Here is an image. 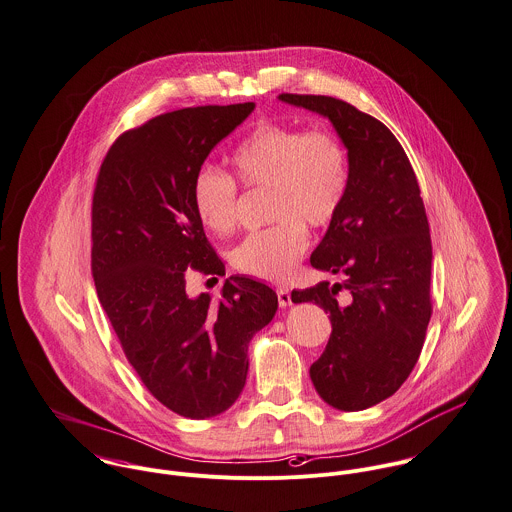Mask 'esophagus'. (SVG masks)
Wrapping results in <instances>:
<instances>
[{
  "label": "esophagus",
  "mask_w": 512,
  "mask_h": 512,
  "mask_svg": "<svg viewBox=\"0 0 512 512\" xmlns=\"http://www.w3.org/2000/svg\"><path fill=\"white\" fill-rule=\"evenodd\" d=\"M277 299H279V305H281V307H289V305H291V291L285 289V287L277 289Z\"/></svg>",
  "instance_id": "34e87169"
}]
</instances>
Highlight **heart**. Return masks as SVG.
<instances>
[{"label":"heart","instance_id":"b5f03b06","mask_svg":"<svg viewBox=\"0 0 512 512\" xmlns=\"http://www.w3.org/2000/svg\"><path fill=\"white\" fill-rule=\"evenodd\" d=\"M231 163L251 191L267 189V215L275 221L249 233L231 251L241 273L285 281L309 247L307 227L325 229L341 213L349 183V155L327 129L261 121L233 149ZM193 207L201 223L223 235L237 219V183L215 165H201L193 179Z\"/></svg>","mask_w":512,"mask_h":512}]
</instances>
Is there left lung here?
Returning <instances> with one entry per match:
<instances>
[{
  "instance_id": "1",
  "label": "left lung",
  "mask_w": 512,
  "mask_h": 512,
  "mask_svg": "<svg viewBox=\"0 0 512 512\" xmlns=\"http://www.w3.org/2000/svg\"><path fill=\"white\" fill-rule=\"evenodd\" d=\"M281 101L327 117L349 155L347 201L311 253L319 271L343 283L293 291L315 303L333 331L309 375L319 397L339 411L369 409L411 375L431 319L433 247L411 161L375 117L327 95L281 93ZM347 288V302L336 293Z\"/></svg>"
}]
</instances>
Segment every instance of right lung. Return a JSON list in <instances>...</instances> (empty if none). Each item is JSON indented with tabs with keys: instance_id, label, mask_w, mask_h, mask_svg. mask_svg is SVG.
I'll return each mask as SVG.
<instances>
[{
	"instance_id": "1",
	"label": "right lung",
	"mask_w": 512,
	"mask_h": 512,
	"mask_svg": "<svg viewBox=\"0 0 512 512\" xmlns=\"http://www.w3.org/2000/svg\"><path fill=\"white\" fill-rule=\"evenodd\" d=\"M255 103L171 111L125 131L107 151L93 191L91 271L103 311L147 391L173 413L209 419L241 395L257 331L277 293L247 275L221 299L189 297L185 271L225 275L193 207V179L213 147Z\"/></svg>"
}]
</instances>
